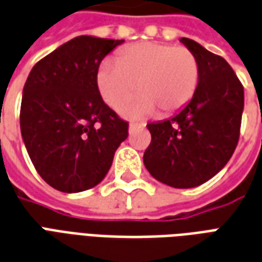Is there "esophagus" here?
<instances>
[{
	"label": "esophagus",
	"instance_id": "obj_1",
	"mask_svg": "<svg viewBox=\"0 0 262 262\" xmlns=\"http://www.w3.org/2000/svg\"><path fill=\"white\" fill-rule=\"evenodd\" d=\"M145 127V123H131L129 124V133L131 131H134V129H137V128H144Z\"/></svg>",
	"mask_w": 262,
	"mask_h": 262
}]
</instances>
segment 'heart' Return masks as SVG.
Returning <instances> with one entry per match:
<instances>
[{
	"instance_id": "obj_1",
	"label": "heart",
	"mask_w": 262,
	"mask_h": 262,
	"mask_svg": "<svg viewBox=\"0 0 262 262\" xmlns=\"http://www.w3.org/2000/svg\"><path fill=\"white\" fill-rule=\"evenodd\" d=\"M201 67L196 55L186 47L142 41L124 49L116 61H104L97 71V89L114 110L141 99L124 110L128 117H141L158 110L171 116L191 102L200 83Z\"/></svg>"
}]
</instances>
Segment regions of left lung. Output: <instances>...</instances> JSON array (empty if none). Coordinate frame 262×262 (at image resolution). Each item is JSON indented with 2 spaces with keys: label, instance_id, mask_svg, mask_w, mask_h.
Masks as SVG:
<instances>
[{
  "label": "left lung",
  "instance_id": "8db88e82",
  "mask_svg": "<svg viewBox=\"0 0 262 262\" xmlns=\"http://www.w3.org/2000/svg\"><path fill=\"white\" fill-rule=\"evenodd\" d=\"M181 43L196 55L201 76L191 102L170 120L148 124L145 167L174 188L201 186L232 158L240 137L244 89L228 61L191 39Z\"/></svg>",
  "mask_w": 262,
  "mask_h": 262
}]
</instances>
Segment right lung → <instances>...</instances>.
Instances as JSON below:
<instances>
[{
	"mask_svg": "<svg viewBox=\"0 0 262 262\" xmlns=\"http://www.w3.org/2000/svg\"><path fill=\"white\" fill-rule=\"evenodd\" d=\"M123 40L79 36L36 62L24 86L20 133L40 177L79 192L107 174L128 121L103 102L97 71Z\"/></svg>",
	"mask_w": 262,
	"mask_h": 262,
	"instance_id": "1",
	"label": "right lung"
}]
</instances>
